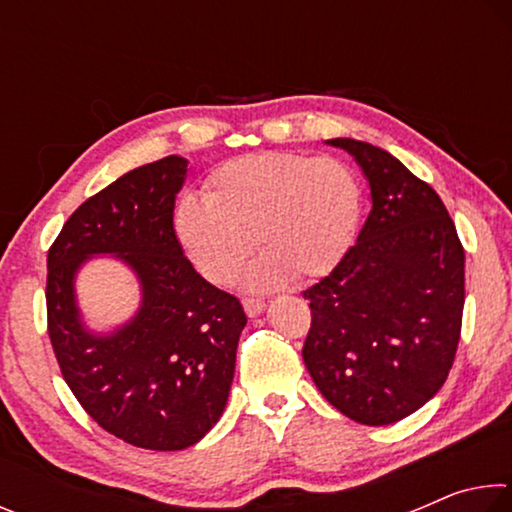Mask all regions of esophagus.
<instances>
[{
	"label": "esophagus",
	"mask_w": 512,
	"mask_h": 512,
	"mask_svg": "<svg viewBox=\"0 0 512 512\" xmlns=\"http://www.w3.org/2000/svg\"><path fill=\"white\" fill-rule=\"evenodd\" d=\"M264 309H266L264 300H255V298H246V300H244V311L248 314V318L259 316Z\"/></svg>",
	"instance_id": "34e87169"
}]
</instances>
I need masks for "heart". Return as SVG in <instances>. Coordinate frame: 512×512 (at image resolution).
<instances>
[{
	"label": "heart",
	"mask_w": 512,
	"mask_h": 512,
	"mask_svg": "<svg viewBox=\"0 0 512 512\" xmlns=\"http://www.w3.org/2000/svg\"><path fill=\"white\" fill-rule=\"evenodd\" d=\"M361 216V189L332 155L253 153L230 160L207 180L205 201L183 198L173 230L205 280L230 284L253 253L250 289L327 275L348 253Z\"/></svg>",
	"instance_id": "1"
}]
</instances>
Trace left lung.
Returning a JSON list of instances; mask_svg holds the SVG:
<instances>
[{"label": "left lung", "instance_id": "8db88e82", "mask_svg": "<svg viewBox=\"0 0 512 512\" xmlns=\"http://www.w3.org/2000/svg\"><path fill=\"white\" fill-rule=\"evenodd\" d=\"M370 187V214L325 280L302 296L311 329L302 359L325 400L384 427L427 404L456 357L465 253L440 196L379 146L334 137Z\"/></svg>", "mask_w": 512, "mask_h": 512}]
</instances>
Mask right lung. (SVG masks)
<instances>
[{
    "label": "right lung",
    "instance_id": "1",
    "mask_svg": "<svg viewBox=\"0 0 512 512\" xmlns=\"http://www.w3.org/2000/svg\"><path fill=\"white\" fill-rule=\"evenodd\" d=\"M187 171L169 155L124 173L69 216L47 255L49 339L67 386L108 433L155 452L192 447L219 422L246 327L239 300L194 271L173 230ZM106 254L136 275L141 307L97 333L75 277Z\"/></svg>",
    "mask_w": 512,
    "mask_h": 512
}]
</instances>
